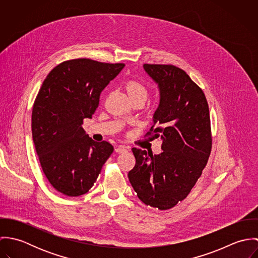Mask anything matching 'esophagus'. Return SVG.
Segmentation results:
<instances>
[{"label":"esophagus","instance_id":"esophagus-1","mask_svg":"<svg viewBox=\"0 0 258 258\" xmlns=\"http://www.w3.org/2000/svg\"><path fill=\"white\" fill-rule=\"evenodd\" d=\"M127 151H128L127 148L124 147V146H119V147L115 148V152H116V153H119V154L126 153Z\"/></svg>","mask_w":258,"mask_h":258}]
</instances>
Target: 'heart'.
Segmentation results:
<instances>
[{"label": "heart", "mask_w": 258, "mask_h": 258, "mask_svg": "<svg viewBox=\"0 0 258 258\" xmlns=\"http://www.w3.org/2000/svg\"><path fill=\"white\" fill-rule=\"evenodd\" d=\"M124 88L127 92L129 99L131 100V102L143 101L145 103V101L147 100L149 91H148L147 87L144 84H142L141 82L134 80V79L128 80L125 83Z\"/></svg>", "instance_id": "heart-1"}]
</instances>
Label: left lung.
<instances>
[{"mask_svg": "<svg viewBox=\"0 0 258 258\" xmlns=\"http://www.w3.org/2000/svg\"><path fill=\"white\" fill-rule=\"evenodd\" d=\"M143 68L160 94L147 135L161 138L163 152L153 155L133 148L136 164L128 178L145 205L163 211L186 198L208 163L210 111L203 90L183 70L171 64Z\"/></svg>", "mask_w": 258, "mask_h": 258, "instance_id": "1", "label": "left lung"}]
</instances>
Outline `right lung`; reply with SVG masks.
Instances as JSON below:
<instances>
[{"label":"right lung","mask_w":258,"mask_h":258,"mask_svg":"<svg viewBox=\"0 0 258 258\" xmlns=\"http://www.w3.org/2000/svg\"><path fill=\"white\" fill-rule=\"evenodd\" d=\"M125 67L89 58L64 61L42 82L32 113V133L42 171L50 184L69 197L86 194L110 157V143L84 131L102 90Z\"/></svg>","instance_id":"1"}]
</instances>
